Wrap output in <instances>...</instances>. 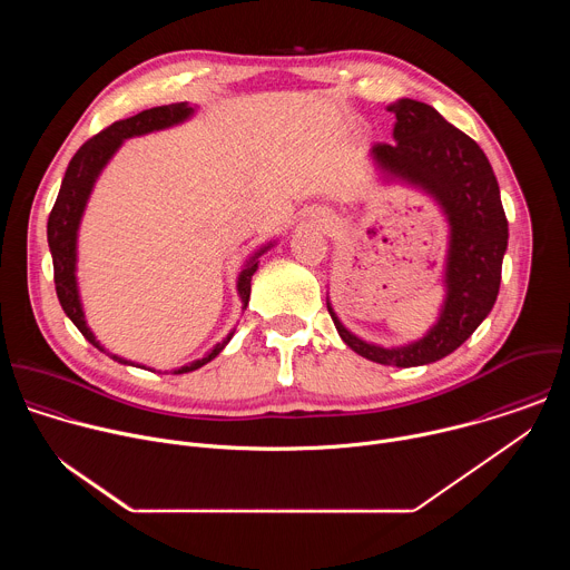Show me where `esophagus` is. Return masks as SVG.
Wrapping results in <instances>:
<instances>
[{
  "instance_id": "34e87169",
  "label": "esophagus",
  "mask_w": 570,
  "mask_h": 570,
  "mask_svg": "<svg viewBox=\"0 0 570 570\" xmlns=\"http://www.w3.org/2000/svg\"><path fill=\"white\" fill-rule=\"evenodd\" d=\"M327 220H330V218H322V223H327Z\"/></svg>"
}]
</instances>
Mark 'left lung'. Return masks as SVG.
<instances>
[{
  "mask_svg": "<svg viewBox=\"0 0 570 570\" xmlns=\"http://www.w3.org/2000/svg\"><path fill=\"white\" fill-rule=\"evenodd\" d=\"M387 110L396 117L394 141L374 144L372 159L383 174L420 187L442 207L449 220L446 297L426 336L401 347L361 341L345 330L330 299L327 308L356 354L381 365L415 367L455 352L490 315L508 250V218L490 159L469 135L422 101L399 99Z\"/></svg>",
  "mask_w": 570,
  "mask_h": 570,
  "instance_id": "obj_1",
  "label": "left lung"
}]
</instances>
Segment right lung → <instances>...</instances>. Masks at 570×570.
Segmentation results:
<instances>
[{"instance_id":"add662e5","label":"right lung","mask_w":570,"mask_h":570,"mask_svg":"<svg viewBox=\"0 0 570 570\" xmlns=\"http://www.w3.org/2000/svg\"><path fill=\"white\" fill-rule=\"evenodd\" d=\"M194 110L196 108L185 101V104H171V106H157V108L144 110L135 117L115 121L112 126H108L106 130H101L99 135H95L92 139H88L83 146H80L65 171L56 205L47 220V240H49L51 259H53L56 293H58L62 311L76 324L78 332L101 352H106V350L101 347V343L95 338V334L88 327L83 304H80V295H78V284H76V238H78L80 218H83V212H86V205L90 200L97 178L101 176L104 167L112 159V155L126 139L139 137V135L153 132V130H165V128L178 126V124L187 121L194 115ZM271 246L273 243H268V246H264L259 253H255L246 262V266H243V271L236 279V291L243 302V308L248 306V299H250V282L259 268V257ZM232 336H234V332L227 334V338L223 343L214 345V350H209L203 358L174 370V374H185V372H194V370L203 367L205 363H209L212 358H216L223 352V347L229 343ZM106 354L110 358H115L117 363L135 365L132 361H126L117 354H110V352H106ZM137 367H141V365H137Z\"/></svg>"}]
</instances>
